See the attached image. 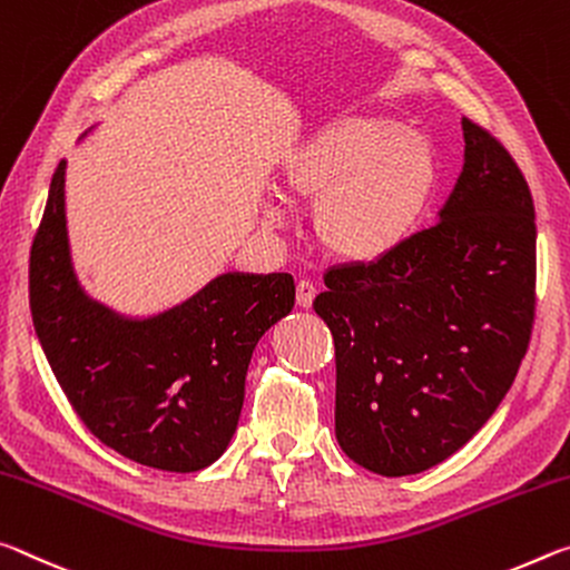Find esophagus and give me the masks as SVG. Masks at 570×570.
<instances>
[{
    "label": "esophagus",
    "mask_w": 570,
    "mask_h": 570,
    "mask_svg": "<svg viewBox=\"0 0 570 570\" xmlns=\"http://www.w3.org/2000/svg\"><path fill=\"white\" fill-rule=\"evenodd\" d=\"M315 285L311 283V279H301V283H297V305L301 307H311L313 305V301H315Z\"/></svg>",
    "instance_id": "1"
}]
</instances>
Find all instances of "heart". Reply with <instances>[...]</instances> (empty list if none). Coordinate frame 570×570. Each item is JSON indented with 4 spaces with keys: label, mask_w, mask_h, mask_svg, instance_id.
Wrapping results in <instances>:
<instances>
[{
    "label": "heart",
    "mask_w": 570,
    "mask_h": 570,
    "mask_svg": "<svg viewBox=\"0 0 570 570\" xmlns=\"http://www.w3.org/2000/svg\"><path fill=\"white\" fill-rule=\"evenodd\" d=\"M432 148L404 124L343 116L307 138L285 171V189L321 199L315 239L335 257L373 263L409 237L434 191ZM283 222V209H269Z\"/></svg>",
    "instance_id": "heart-1"
}]
</instances>
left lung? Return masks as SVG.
Wrapping results in <instances>:
<instances>
[{
    "instance_id": "obj_1",
    "label": "left lung",
    "mask_w": 570,
    "mask_h": 570,
    "mask_svg": "<svg viewBox=\"0 0 570 570\" xmlns=\"http://www.w3.org/2000/svg\"><path fill=\"white\" fill-rule=\"evenodd\" d=\"M464 166L434 227L331 267L335 436L384 478L462 450L518 376L535 318V207L508 148L462 118Z\"/></svg>"
}]
</instances>
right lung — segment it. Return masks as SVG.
<instances>
[{
	"mask_svg": "<svg viewBox=\"0 0 570 570\" xmlns=\"http://www.w3.org/2000/svg\"><path fill=\"white\" fill-rule=\"evenodd\" d=\"M295 305L287 273H224L169 311L128 318L82 291L65 222V161L30 252L35 333L98 440L146 468L204 470L235 434L257 341Z\"/></svg>",
	"mask_w": 570,
	"mask_h": 570,
	"instance_id": "1",
	"label": "right lung"
}]
</instances>
